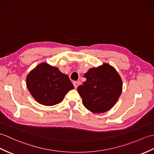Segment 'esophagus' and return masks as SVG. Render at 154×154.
Returning <instances> with one entry per match:
<instances>
[{
    "label": "esophagus",
    "instance_id": "34e87169",
    "mask_svg": "<svg viewBox=\"0 0 154 154\" xmlns=\"http://www.w3.org/2000/svg\"><path fill=\"white\" fill-rule=\"evenodd\" d=\"M81 85V82L80 81H75L73 82V85L75 88H77V87L79 85Z\"/></svg>",
    "mask_w": 154,
    "mask_h": 154
}]
</instances>
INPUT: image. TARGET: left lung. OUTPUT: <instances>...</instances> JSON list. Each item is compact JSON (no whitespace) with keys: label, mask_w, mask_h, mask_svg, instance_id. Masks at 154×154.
Here are the masks:
<instances>
[{"label":"left lung","mask_w":154,"mask_h":154,"mask_svg":"<svg viewBox=\"0 0 154 154\" xmlns=\"http://www.w3.org/2000/svg\"><path fill=\"white\" fill-rule=\"evenodd\" d=\"M84 77L87 81L77 87L84 106L96 113L109 110L122 92V80L116 69L103 63L89 69Z\"/></svg>","instance_id":"left-lung-1"}]
</instances>
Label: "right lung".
<instances>
[{"label": "right lung", "instance_id": "1", "mask_svg": "<svg viewBox=\"0 0 154 154\" xmlns=\"http://www.w3.org/2000/svg\"><path fill=\"white\" fill-rule=\"evenodd\" d=\"M26 85L35 100L45 106H54L63 100L73 85L58 68L42 63L27 75Z\"/></svg>", "mask_w": 154, "mask_h": 154}]
</instances>
